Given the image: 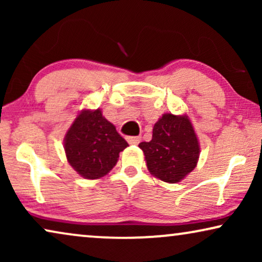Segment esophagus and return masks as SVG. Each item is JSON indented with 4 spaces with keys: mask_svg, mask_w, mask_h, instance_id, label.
Here are the masks:
<instances>
[{
    "mask_svg": "<svg viewBox=\"0 0 262 262\" xmlns=\"http://www.w3.org/2000/svg\"><path fill=\"white\" fill-rule=\"evenodd\" d=\"M127 142L130 143V144L137 145L138 143L141 142V137H139V136H137V137H128V138H127Z\"/></svg>",
    "mask_w": 262,
    "mask_h": 262,
    "instance_id": "34e87169",
    "label": "esophagus"
}]
</instances>
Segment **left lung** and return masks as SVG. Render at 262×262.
<instances>
[{"label":"left lung","instance_id":"8db88e82","mask_svg":"<svg viewBox=\"0 0 262 262\" xmlns=\"http://www.w3.org/2000/svg\"><path fill=\"white\" fill-rule=\"evenodd\" d=\"M150 174L177 184L196 167L200 146L187 114L164 113L152 128L150 142L139 143Z\"/></svg>","mask_w":262,"mask_h":262}]
</instances>
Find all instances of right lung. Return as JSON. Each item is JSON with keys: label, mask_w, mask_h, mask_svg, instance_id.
<instances>
[{"label": "right lung", "mask_w": 262, "mask_h": 262, "mask_svg": "<svg viewBox=\"0 0 262 262\" xmlns=\"http://www.w3.org/2000/svg\"><path fill=\"white\" fill-rule=\"evenodd\" d=\"M128 146L101 110H82L64 137L68 162L82 178H102L117 164L119 152Z\"/></svg>", "instance_id": "add662e5"}]
</instances>
